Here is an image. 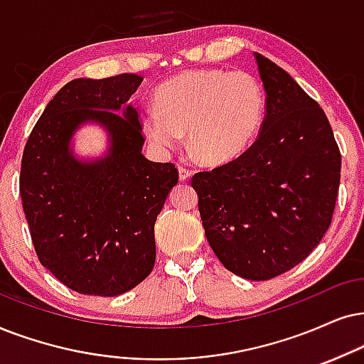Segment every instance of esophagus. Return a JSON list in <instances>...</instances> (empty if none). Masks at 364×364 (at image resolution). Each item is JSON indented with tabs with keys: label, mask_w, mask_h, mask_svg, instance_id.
<instances>
[{
	"label": "esophagus",
	"mask_w": 364,
	"mask_h": 364,
	"mask_svg": "<svg viewBox=\"0 0 364 364\" xmlns=\"http://www.w3.org/2000/svg\"><path fill=\"white\" fill-rule=\"evenodd\" d=\"M178 173H179V179H181V181H186V179L191 178V169H188L185 166H179Z\"/></svg>",
	"instance_id": "obj_1"
}]
</instances>
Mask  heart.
I'll return each mask as SVG.
<instances>
[{"label": "heart", "mask_w": 364, "mask_h": 364, "mask_svg": "<svg viewBox=\"0 0 364 364\" xmlns=\"http://www.w3.org/2000/svg\"><path fill=\"white\" fill-rule=\"evenodd\" d=\"M265 110L260 82L245 72L203 68L179 73L156 92V107L141 124L161 149L176 148L183 132L193 154L208 166L235 159L259 134Z\"/></svg>", "instance_id": "obj_1"}]
</instances>
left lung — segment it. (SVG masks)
<instances>
[{"label":"left lung","mask_w":364,"mask_h":364,"mask_svg":"<svg viewBox=\"0 0 364 364\" xmlns=\"http://www.w3.org/2000/svg\"><path fill=\"white\" fill-rule=\"evenodd\" d=\"M265 116L237 159L196 173L205 235L230 272L269 280L301 264L333 220L341 153L324 110L284 68L255 53Z\"/></svg>","instance_id":"left-lung-1"}]
</instances>
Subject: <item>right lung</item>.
I'll return each mask as SVG.
<instances>
[{"label": "right lung", "instance_id": "add662e5", "mask_svg": "<svg viewBox=\"0 0 364 364\" xmlns=\"http://www.w3.org/2000/svg\"><path fill=\"white\" fill-rule=\"evenodd\" d=\"M141 82L136 73L68 82L23 151L20 195L40 264L87 296H119L148 277L156 218L178 183L173 163L142 156L139 114L129 104ZM85 122L109 132L102 160L79 161L68 149Z\"/></svg>", "mask_w": 364, "mask_h": 364}]
</instances>
